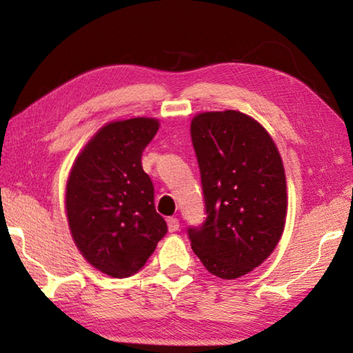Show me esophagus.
<instances>
[{"instance_id": "esophagus-1", "label": "esophagus", "mask_w": 353, "mask_h": 353, "mask_svg": "<svg viewBox=\"0 0 353 353\" xmlns=\"http://www.w3.org/2000/svg\"><path fill=\"white\" fill-rule=\"evenodd\" d=\"M166 224H168L170 232H177L179 230V219L177 218H168V219H166Z\"/></svg>"}]
</instances>
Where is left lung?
<instances>
[{"mask_svg": "<svg viewBox=\"0 0 353 353\" xmlns=\"http://www.w3.org/2000/svg\"><path fill=\"white\" fill-rule=\"evenodd\" d=\"M207 218L188 227L194 254L213 276L232 280L276 249L286 218L282 157L266 129L236 110L204 112L191 121Z\"/></svg>", "mask_w": 353, "mask_h": 353, "instance_id": "left-lung-1", "label": "left lung"}]
</instances>
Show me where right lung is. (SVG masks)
Listing matches in <instances>:
<instances>
[{
    "mask_svg": "<svg viewBox=\"0 0 353 353\" xmlns=\"http://www.w3.org/2000/svg\"><path fill=\"white\" fill-rule=\"evenodd\" d=\"M159 126L143 117L105 124L70 172L65 207L71 236L83 259L110 277L140 271L168 232L141 166Z\"/></svg>",
    "mask_w": 353,
    "mask_h": 353,
    "instance_id": "add662e5",
    "label": "right lung"
}]
</instances>
